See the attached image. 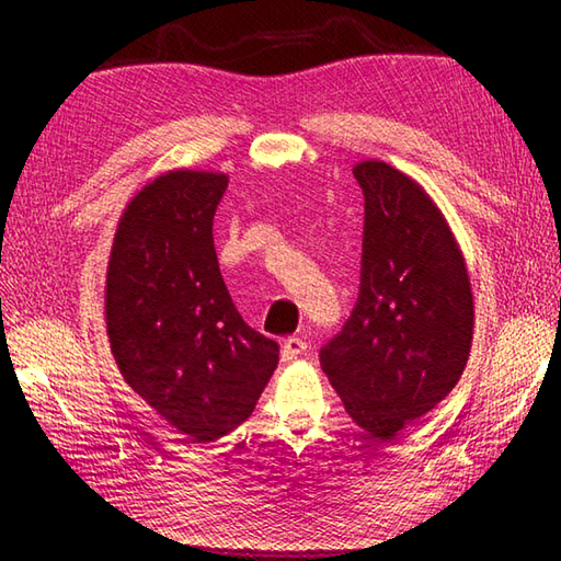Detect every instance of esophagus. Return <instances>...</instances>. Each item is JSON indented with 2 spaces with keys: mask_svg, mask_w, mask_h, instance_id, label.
<instances>
[{
  "mask_svg": "<svg viewBox=\"0 0 561 561\" xmlns=\"http://www.w3.org/2000/svg\"><path fill=\"white\" fill-rule=\"evenodd\" d=\"M308 350V344L301 337H287L282 342V359L291 362L296 356H301Z\"/></svg>",
  "mask_w": 561,
  "mask_h": 561,
  "instance_id": "esophagus-1",
  "label": "esophagus"
}]
</instances>
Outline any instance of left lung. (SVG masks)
Segmentation results:
<instances>
[{
	"mask_svg": "<svg viewBox=\"0 0 561 561\" xmlns=\"http://www.w3.org/2000/svg\"><path fill=\"white\" fill-rule=\"evenodd\" d=\"M364 190L362 291L320 352L344 410L396 438L456 388L468 364L474 299L456 233L432 195L386 161L352 169Z\"/></svg>",
	"mask_w": 561,
	"mask_h": 561,
	"instance_id": "left-lung-1",
	"label": "left lung"
}]
</instances>
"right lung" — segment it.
<instances>
[{
	"label": "right lung",
	"mask_w": 561,
	"mask_h": 561,
	"mask_svg": "<svg viewBox=\"0 0 561 561\" xmlns=\"http://www.w3.org/2000/svg\"><path fill=\"white\" fill-rule=\"evenodd\" d=\"M229 185L175 169L127 202L105 270V332L125 383L193 444L245 422L279 362L236 311L211 219Z\"/></svg>",
	"instance_id": "add662e5"
}]
</instances>
